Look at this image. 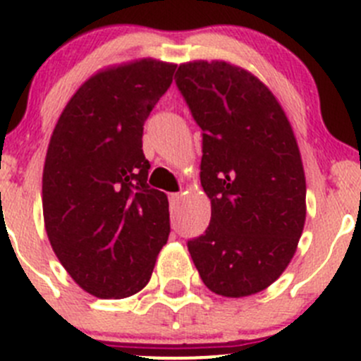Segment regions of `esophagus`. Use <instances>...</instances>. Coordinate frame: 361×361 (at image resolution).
<instances>
[{
    "instance_id": "esophagus-1",
    "label": "esophagus",
    "mask_w": 361,
    "mask_h": 361,
    "mask_svg": "<svg viewBox=\"0 0 361 361\" xmlns=\"http://www.w3.org/2000/svg\"><path fill=\"white\" fill-rule=\"evenodd\" d=\"M180 201H181V194H180V192H176V194H169L171 206H178V204H180Z\"/></svg>"
}]
</instances>
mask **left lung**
Segmentation results:
<instances>
[{
    "mask_svg": "<svg viewBox=\"0 0 361 361\" xmlns=\"http://www.w3.org/2000/svg\"><path fill=\"white\" fill-rule=\"evenodd\" d=\"M176 87L202 129L201 183L211 221L187 243L202 283L248 297L276 281L305 221V176L292 126L274 94L224 61L178 68Z\"/></svg>",
    "mask_w": 361,
    "mask_h": 361,
    "instance_id": "left-lung-1",
    "label": "left lung"
}]
</instances>
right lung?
<instances>
[{
  "label": "right lung",
  "mask_w": 361,
  "mask_h": 361,
  "mask_svg": "<svg viewBox=\"0 0 361 361\" xmlns=\"http://www.w3.org/2000/svg\"><path fill=\"white\" fill-rule=\"evenodd\" d=\"M154 59L104 69L69 99L43 167V218L68 274L99 298L147 286L169 238V202L147 183L143 126L173 83Z\"/></svg>",
  "instance_id": "1"
}]
</instances>
